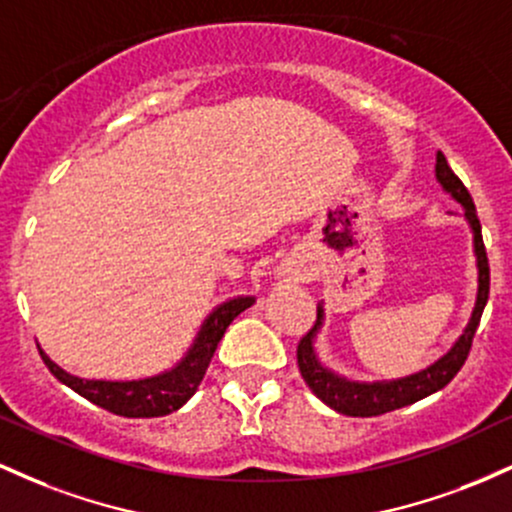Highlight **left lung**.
Masks as SVG:
<instances>
[{"label":"left lung","instance_id":"obj_1","mask_svg":"<svg viewBox=\"0 0 512 512\" xmlns=\"http://www.w3.org/2000/svg\"><path fill=\"white\" fill-rule=\"evenodd\" d=\"M436 180L440 182L448 195L455 202L462 204L464 219H467L469 228H472L474 238V255H477V301H474L472 317H469L467 327L460 334L455 344L450 346L448 354H443L436 363L419 370V373H411L407 378L397 380H375V383H358V380H346L339 373H334L327 366H322V361L317 358L315 351V337L320 332L322 320H325V308L322 303H317V322L298 344V368L305 385L313 390L317 399L327 404V407L339 411L346 416H380L387 411H395L407 407V404L419 402L433 392L443 390L457 375V370L467 361L469 349H472L474 332H477L481 313H484L486 301H489V257H486L484 240H481V223L474 209L472 197H469L467 187L462 185V180L452 173V168L445 161V156H436Z\"/></svg>","mask_w":512,"mask_h":512}]
</instances>
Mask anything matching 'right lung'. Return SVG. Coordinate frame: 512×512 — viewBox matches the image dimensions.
Here are the masks:
<instances>
[{
	"label": "right lung",
	"mask_w": 512,
	"mask_h": 512,
	"mask_svg": "<svg viewBox=\"0 0 512 512\" xmlns=\"http://www.w3.org/2000/svg\"><path fill=\"white\" fill-rule=\"evenodd\" d=\"M255 303L252 296L228 298L226 303L216 305L207 315V320L199 327L195 342L190 344L187 354L180 358L170 370L151 375L142 380H86L79 375L67 373L57 366L52 358L40 349L45 366L60 383L72 387L76 395H81L96 407L113 411L127 419H151V416H166L170 411L180 409L197 392L207 373L211 356L219 346L223 332L236 317Z\"/></svg>",
	"instance_id": "add662e5"
}]
</instances>
